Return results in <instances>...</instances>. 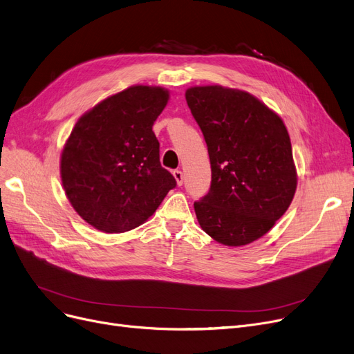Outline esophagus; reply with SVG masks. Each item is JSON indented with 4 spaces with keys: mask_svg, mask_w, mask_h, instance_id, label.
<instances>
[{
    "mask_svg": "<svg viewBox=\"0 0 354 354\" xmlns=\"http://www.w3.org/2000/svg\"><path fill=\"white\" fill-rule=\"evenodd\" d=\"M172 174H174V176H175V179H176V183L180 187L182 183H183V174H182L180 171H178V169H176V171H174Z\"/></svg>",
    "mask_w": 354,
    "mask_h": 354,
    "instance_id": "34e87169",
    "label": "esophagus"
}]
</instances>
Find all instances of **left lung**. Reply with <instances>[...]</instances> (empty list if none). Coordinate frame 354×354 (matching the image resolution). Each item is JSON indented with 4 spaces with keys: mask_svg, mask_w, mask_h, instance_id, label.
I'll return each mask as SVG.
<instances>
[{
    "mask_svg": "<svg viewBox=\"0 0 354 354\" xmlns=\"http://www.w3.org/2000/svg\"><path fill=\"white\" fill-rule=\"evenodd\" d=\"M211 163V187L194 203L215 241L244 245L286 212L297 189L292 146L282 118L249 92L220 85L187 89Z\"/></svg>",
    "mask_w": 354,
    "mask_h": 354,
    "instance_id": "obj_1",
    "label": "left lung"
}]
</instances>
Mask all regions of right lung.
Returning <instances> with one entry per match:
<instances>
[{"label":"right lung","instance_id":"add662e5","mask_svg":"<svg viewBox=\"0 0 354 354\" xmlns=\"http://www.w3.org/2000/svg\"><path fill=\"white\" fill-rule=\"evenodd\" d=\"M167 100L160 86H130L75 124L60 158V176L75 211L100 232L139 227L176 187L160 165L151 130Z\"/></svg>","mask_w":354,"mask_h":354}]
</instances>
